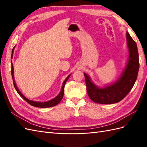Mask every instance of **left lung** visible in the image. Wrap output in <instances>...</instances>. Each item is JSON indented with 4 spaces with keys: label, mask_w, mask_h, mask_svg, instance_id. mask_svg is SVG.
<instances>
[{
    "label": "left lung",
    "mask_w": 147,
    "mask_h": 147,
    "mask_svg": "<svg viewBox=\"0 0 147 147\" xmlns=\"http://www.w3.org/2000/svg\"><path fill=\"white\" fill-rule=\"evenodd\" d=\"M126 42L129 51L127 64L121 76L115 83L104 87L97 86L92 82L90 77L84 73L88 94L96 103H117L124 99L134 86L139 69V53L136 43L127 32Z\"/></svg>",
    "instance_id": "left-lung-1"
}]
</instances>
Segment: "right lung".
<instances>
[{
    "label": "right lung",
    "mask_w": 147,
    "mask_h": 147,
    "mask_svg": "<svg viewBox=\"0 0 147 147\" xmlns=\"http://www.w3.org/2000/svg\"><path fill=\"white\" fill-rule=\"evenodd\" d=\"M15 46L13 47L12 51H11V58H13V51H14L15 50ZM11 77H12V79H13V84H14V86L16 91H17V92L18 93V94L23 98L24 100H26V102H28V104H29L30 105H31L32 106L34 107H39V108H48V107H51L53 106H55L57 104H58L59 102H61V100L63 99V97L64 96V86H65V84L67 81V80L69 79V78L70 77V76L71 75V74H70L69 75H68V77H67L65 80L64 81L63 83V86H62L61 88V91L59 92V94L57 95L56 97L55 98H53V99L50 100H48L47 102H37V101H34V100H31L28 99V98H26V97L22 94L21 92L20 91V90L18 88V86H16L15 81V78H14V68H13V64L11 63Z\"/></svg>",
    "instance_id": "add662e5"
}]
</instances>
